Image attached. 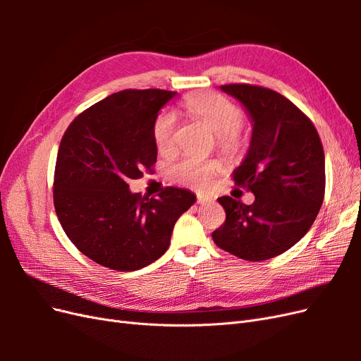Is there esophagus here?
<instances>
[{
  "instance_id": "esophagus-1",
  "label": "esophagus",
  "mask_w": 361,
  "mask_h": 361,
  "mask_svg": "<svg viewBox=\"0 0 361 361\" xmlns=\"http://www.w3.org/2000/svg\"><path fill=\"white\" fill-rule=\"evenodd\" d=\"M211 202H212V197H209V195H204V194L197 195V203H200V204L211 203Z\"/></svg>"
}]
</instances>
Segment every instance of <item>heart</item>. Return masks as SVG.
Segmentation results:
<instances>
[{
    "label": "heart",
    "mask_w": 361,
    "mask_h": 361,
    "mask_svg": "<svg viewBox=\"0 0 361 361\" xmlns=\"http://www.w3.org/2000/svg\"><path fill=\"white\" fill-rule=\"evenodd\" d=\"M183 108L202 118L216 134L223 146L235 149L241 145L243 137L238 126L241 125L243 113L224 96L212 92L190 94L183 99ZM176 116L173 111L166 110L157 116L152 134H154L158 150L164 152L173 146L174 137H176ZM218 170H220L218 162L190 155L173 167V176L191 188L203 190L211 183Z\"/></svg>",
    "instance_id": "obj_1"
}]
</instances>
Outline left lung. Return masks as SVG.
<instances>
[{"instance_id": "1", "label": "left lung", "mask_w": 361, "mask_h": 361, "mask_svg": "<svg viewBox=\"0 0 361 361\" xmlns=\"http://www.w3.org/2000/svg\"><path fill=\"white\" fill-rule=\"evenodd\" d=\"M241 102L253 125L247 155L235 185L255 194V202L223 195L226 221L214 243L244 260L260 262L293 247L309 232L325 192V157L310 118L285 96L250 84L221 85Z\"/></svg>"}]
</instances>
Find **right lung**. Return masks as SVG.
<instances>
[{
	"label": "right lung",
	"mask_w": 361,
	"mask_h": 361,
	"mask_svg": "<svg viewBox=\"0 0 361 361\" xmlns=\"http://www.w3.org/2000/svg\"><path fill=\"white\" fill-rule=\"evenodd\" d=\"M176 92L123 90L87 108L64 133L54 174L63 231L102 267L137 271L166 253L178 218L195 203L169 187L158 199L130 192L129 179L154 166V122Z\"/></svg>",
	"instance_id": "obj_1"
}]
</instances>
